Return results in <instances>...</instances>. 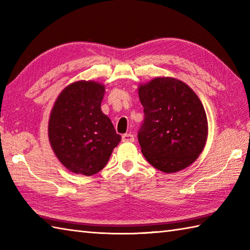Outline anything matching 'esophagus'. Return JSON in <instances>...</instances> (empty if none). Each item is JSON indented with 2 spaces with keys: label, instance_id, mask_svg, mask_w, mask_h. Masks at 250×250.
Returning <instances> with one entry per match:
<instances>
[{
  "label": "esophagus",
  "instance_id": "esophagus-1",
  "mask_svg": "<svg viewBox=\"0 0 250 250\" xmlns=\"http://www.w3.org/2000/svg\"><path fill=\"white\" fill-rule=\"evenodd\" d=\"M121 140L124 143H129V142H134V136L130 133H125L122 135Z\"/></svg>",
  "mask_w": 250,
  "mask_h": 250
}]
</instances>
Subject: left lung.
Segmentation results:
<instances>
[{
	"mask_svg": "<svg viewBox=\"0 0 250 250\" xmlns=\"http://www.w3.org/2000/svg\"><path fill=\"white\" fill-rule=\"evenodd\" d=\"M145 119L137 134L142 152L152 167L175 173L198 159L208 125L198 95L179 79L157 77L139 87Z\"/></svg>",
	"mask_w": 250,
	"mask_h": 250,
	"instance_id": "1",
	"label": "left lung"
}]
</instances>
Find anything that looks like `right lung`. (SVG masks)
Wrapping results in <instances>:
<instances>
[{"mask_svg": "<svg viewBox=\"0 0 250 250\" xmlns=\"http://www.w3.org/2000/svg\"><path fill=\"white\" fill-rule=\"evenodd\" d=\"M104 84L75 82L62 90L51 109L48 136L52 150L68 171L91 176L106 164L121 136L101 110Z\"/></svg>", "mask_w": 250, "mask_h": 250, "instance_id": "1", "label": "right lung"}]
</instances>
